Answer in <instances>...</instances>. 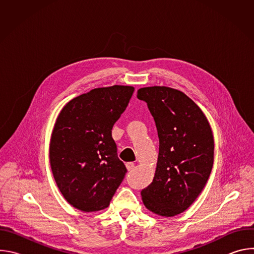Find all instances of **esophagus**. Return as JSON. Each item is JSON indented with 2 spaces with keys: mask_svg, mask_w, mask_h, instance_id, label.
Returning a JSON list of instances; mask_svg holds the SVG:
<instances>
[{
  "mask_svg": "<svg viewBox=\"0 0 254 254\" xmlns=\"http://www.w3.org/2000/svg\"><path fill=\"white\" fill-rule=\"evenodd\" d=\"M126 167H127V171H131V170H133V168H134V164H133V163H127V164H126Z\"/></svg>",
  "mask_w": 254,
  "mask_h": 254,
  "instance_id": "obj_1",
  "label": "esophagus"
}]
</instances>
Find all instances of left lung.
I'll return each instance as SVG.
<instances>
[{"label":"left lung","mask_w":254,"mask_h":254,"mask_svg":"<svg viewBox=\"0 0 254 254\" xmlns=\"http://www.w3.org/2000/svg\"><path fill=\"white\" fill-rule=\"evenodd\" d=\"M146 101L159 136L153 182L141 190L150 211L172 217L187 210L205 187L214 162L211 127L200 107L182 91L152 86L137 90Z\"/></svg>","instance_id":"1"}]
</instances>
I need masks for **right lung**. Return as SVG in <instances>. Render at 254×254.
<instances>
[{
    "mask_svg": "<svg viewBox=\"0 0 254 254\" xmlns=\"http://www.w3.org/2000/svg\"><path fill=\"white\" fill-rule=\"evenodd\" d=\"M132 86L94 88L71 99L60 112L50 139L49 158L65 200L83 212L110 206L127 171L112 136L129 102Z\"/></svg>",
    "mask_w": 254,
    "mask_h": 254,
    "instance_id": "obj_1",
    "label": "right lung"
}]
</instances>
